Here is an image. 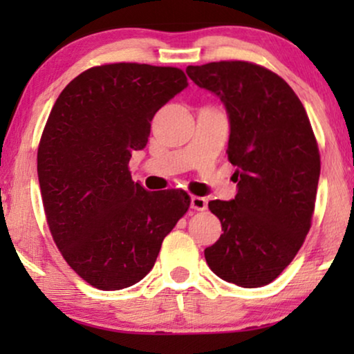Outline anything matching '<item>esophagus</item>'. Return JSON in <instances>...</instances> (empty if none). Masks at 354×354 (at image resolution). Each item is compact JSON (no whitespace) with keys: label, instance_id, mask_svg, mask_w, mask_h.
<instances>
[{"label":"esophagus","instance_id":"34e87169","mask_svg":"<svg viewBox=\"0 0 354 354\" xmlns=\"http://www.w3.org/2000/svg\"><path fill=\"white\" fill-rule=\"evenodd\" d=\"M190 206L193 207V209H196V211H205L206 206H207V203H206V200L203 196H192Z\"/></svg>","mask_w":354,"mask_h":354}]
</instances>
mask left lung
Listing matches in <instances>:
<instances>
[{"label":"left lung","mask_w":354,"mask_h":354,"mask_svg":"<svg viewBox=\"0 0 354 354\" xmlns=\"http://www.w3.org/2000/svg\"><path fill=\"white\" fill-rule=\"evenodd\" d=\"M200 88L217 95L230 122L234 200L209 201L224 234L205 250L217 277L239 287L268 285L306 239L321 156L301 101L282 77L246 61L188 66Z\"/></svg>","instance_id":"left-lung-1"}]
</instances>
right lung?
<instances>
[{
    "instance_id": "right-lung-1",
    "label": "right lung",
    "mask_w": 354,
    "mask_h": 354,
    "mask_svg": "<svg viewBox=\"0 0 354 354\" xmlns=\"http://www.w3.org/2000/svg\"><path fill=\"white\" fill-rule=\"evenodd\" d=\"M187 85L177 67L118 62L82 72L53 106L37 156L43 207L61 254L91 287L140 282L190 207L183 190L148 192L129 171L154 114Z\"/></svg>"
}]
</instances>
